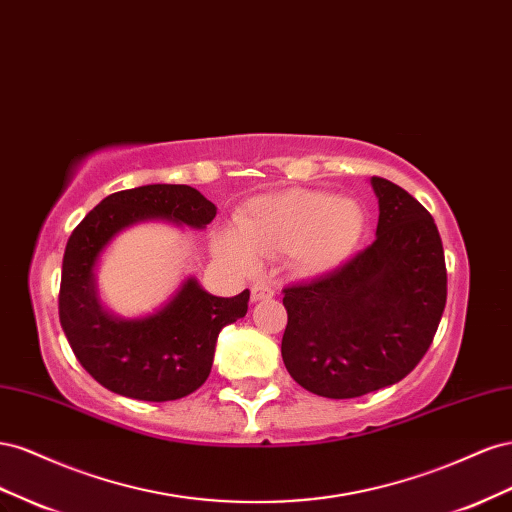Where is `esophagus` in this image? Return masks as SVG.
Wrapping results in <instances>:
<instances>
[{"instance_id": "obj_1", "label": "esophagus", "mask_w": 512, "mask_h": 512, "mask_svg": "<svg viewBox=\"0 0 512 512\" xmlns=\"http://www.w3.org/2000/svg\"><path fill=\"white\" fill-rule=\"evenodd\" d=\"M274 296V289L270 285H264V283H257L251 287V300L253 302H259V300H266V298H272Z\"/></svg>"}]
</instances>
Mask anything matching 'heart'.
<instances>
[{
  "label": "heart",
  "mask_w": 512,
  "mask_h": 512,
  "mask_svg": "<svg viewBox=\"0 0 512 512\" xmlns=\"http://www.w3.org/2000/svg\"><path fill=\"white\" fill-rule=\"evenodd\" d=\"M236 231L216 238V253L240 270L255 268V253L287 255L304 274L341 266L364 233V212L354 199L291 188L257 197L238 214Z\"/></svg>",
  "instance_id": "obj_1"
}]
</instances>
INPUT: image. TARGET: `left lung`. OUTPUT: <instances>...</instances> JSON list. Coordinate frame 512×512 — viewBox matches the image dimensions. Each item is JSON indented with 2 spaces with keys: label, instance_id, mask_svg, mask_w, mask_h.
<instances>
[{
  "label": "left lung",
  "instance_id": "left-lung-1",
  "mask_svg": "<svg viewBox=\"0 0 512 512\" xmlns=\"http://www.w3.org/2000/svg\"><path fill=\"white\" fill-rule=\"evenodd\" d=\"M377 238L345 264L283 289L289 375L313 394L356 399L401 382L427 354L446 306V261L433 216L373 175Z\"/></svg>",
  "mask_w": 512,
  "mask_h": 512
}]
</instances>
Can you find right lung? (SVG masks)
<instances>
[{
    "label": "right lung",
    "instance_id": "right-lung-1",
    "mask_svg": "<svg viewBox=\"0 0 512 512\" xmlns=\"http://www.w3.org/2000/svg\"><path fill=\"white\" fill-rule=\"evenodd\" d=\"M216 206L193 186L148 184L102 199L70 233L60 283V324L81 367L100 386L139 401H175L206 382L218 332L246 315L248 289L216 298L188 279L143 319H118L96 296L94 266L115 233L145 218L203 229Z\"/></svg>",
    "mask_w": 512,
    "mask_h": 512
}]
</instances>
